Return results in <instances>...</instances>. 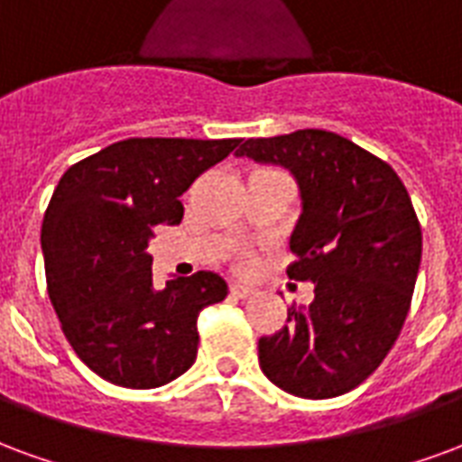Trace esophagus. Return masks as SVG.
<instances>
[{
	"label": "esophagus",
	"mask_w": 462,
	"mask_h": 462,
	"mask_svg": "<svg viewBox=\"0 0 462 462\" xmlns=\"http://www.w3.org/2000/svg\"><path fill=\"white\" fill-rule=\"evenodd\" d=\"M231 295L245 300V298H251V295H254V288H248L245 282H231Z\"/></svg>",
	"instance_id": "34e87169"
}]
</instances>
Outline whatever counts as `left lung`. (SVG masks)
<instances>
[{
  "instance_id": "obj_1",
  "label": "left lung",
  "mask_w": 462,
  "mask_h": 462,
  "mask_svg": "<svg viewBox=\"0 0 462 462\" xmlns=\"http://www.w3.org/2000/svg\"><path fill=\"white\" fill-rule=\"evenodd\" d=\"M236 157L278 164L298 181L288 275L315 285L308 308L258 339L261 369L302 399L352 392L382 365L409 312L420 265L409 191L386 162L328 130L245 140Z\"/></svg>"
}]
</instances>
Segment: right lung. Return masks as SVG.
<instances>
[{
  "mask_svg": "<svg viewBox=\"0 0 462 462\" xmlns=\"http://www.w3.org/2000/svg\"><path fill=\"white\" fill-rule=\"evenodd\" d=\"M241 140L130 137L73 164L42 224L49 298L73 352L106 382L157 389L197 359V318L228 295L211 271L157 291L147 245L180 197Z\"/></svg>",
  "mask_w": 462,
  "mask_h": 462,
  "instance_id": "1",
  "label": "right lung"
}]
</instances>
